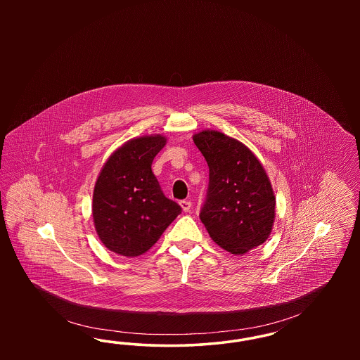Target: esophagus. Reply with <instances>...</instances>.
Segmentation results:
<instances>
[{
  "label": "esophagus",
  "instance_id": "34e87169",
  "mask_svg": "<svg viewBox=\"0 0 360 360\" xmlns=\"http://www.w3.org/2000/svg\"><path fill=\"white\" fill-rule=\"evenodd\" d=\"M179 205H181L184 212H188V210H190V207H191V202H190L188 200H184V201H181V202H179Z\"/></svg>",
  "mask_w": 360,
  "mask_h": 360
}]
</instances>
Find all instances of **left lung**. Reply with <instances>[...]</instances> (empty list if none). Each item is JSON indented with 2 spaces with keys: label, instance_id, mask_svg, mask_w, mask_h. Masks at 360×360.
<instances>
[{
  "label": "left lung",
  "instance_id": "1",
  "mask_svg": "<svg viewBox=\"0 0 360 360\" xmlns=\"http://www.w3.org/2000/svg\"><path fill=\"white\" fill-rule=\"evenodd\" d=\"M209 166V188L200 219L225 251L243 255L269 239L275 220L271 182L241 141L205 129L193 136Z\"/></svg>",
  "mask_w": 360,
  "mask_h": 360
}]
</instances>
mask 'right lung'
Here are the masks:
<instances>
[{
	"mask_svg": "<svg viewBox=\"0 0 360 360\" xmlns=\"http://www.w3.org/2000/svg\"><path fill=\"white\" fill-rule=\"evenodd\" d=\"M163 135L125 141L103 165L93 193V221L103 245L122 257L146 254L181 213L151 170Z\"/></svg>",
	"mask_w": 360,
	"mask_h": 360,
	"instance_id": "1",
	"label": "right lung"
}]
</instances>
